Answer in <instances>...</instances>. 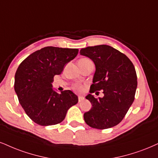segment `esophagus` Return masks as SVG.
I'll return each mask as SVG.
<instances>
[{
  "label": "esophagus",
  "mask_w": 158,
  "mask_h": 158,
  "mask_svg": "<svg viewBox=\"0 0 158 158\" xmlns=\"http://www.w3.org/2000/svg\"><path fill=\"white\" fill-rule=\"evenodd\" d=\"M84 100V97H82V96H79L78 97V101H79V102H82V101Z\"/></svg>",
  "instance_id": "obj_1"
}]
</instances>
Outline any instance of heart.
Returning <instances> with one entry per match:
<instances>
[{"instance_id": "heart-1", "label": "heart", "mask_w": 158, "mask_h": 158, "mask_svg": "<svg viewBox=\"0 0 158 158\" xmlns=\"http://www.w3.org/2000/svg\"><path fill=\"white\" fill-rule=\"evenodd\" d=\"M82 59H87V58H82ZM73 89L74 90L78 91V92H81L83 90V87L80 84H75L73 85Z\"/></svg>"}]
</instances>
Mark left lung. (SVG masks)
<instances>
[{"label": "left lung", "mask_w": 158, "mask_h": 158, "mask_svg": "<svg viewBox=\"0 0 158 158\" xmlns=\"http://www.w3.org/2000/svg\"><path fill=\"white\" fill-rule=\"evenodd\" d=\"M80 53L92 60L96 67L90 93L102 90L104 94L102 98L91 94L85 97L92 105L83 115L85 123L100 130L117 125L135 99L137 75L134 65L124 54L106 44L87 47Z\"/></svg>", "instance_id": "8db88e82"}]
</instances>
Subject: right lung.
Listing matches in <instances>:
<instances>
[{"instance_id": "add662e5", "label": "right lung", "mask_w": 158, "mask_h": 158, "mask_svg": "<svg viewBox=\"0 0 158 158\" xmlns=\"http://www.w3.org/2000/svg\"><path fill=\"white\" fill-rule=\"evenodd\" d=\"M77 53V49L45 47L19 64L15 76V91L21 106L35 123L42 126L60 123L70 107L78 102L72 91L58 94L52 85L54 76L60 75Z\"/></svg>"}]
</instances>
